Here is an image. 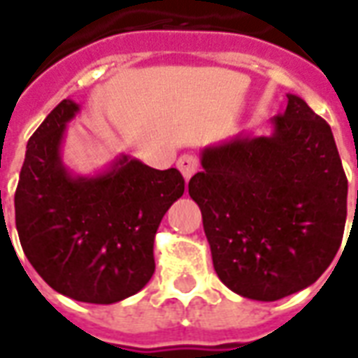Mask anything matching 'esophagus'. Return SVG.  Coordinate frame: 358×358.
Returning a JSON list of instances; mask_svg holds the SVG:
<instances>
[{"mask_svg": "<svg viewBox=\"0 0 358 358\" xmlns=\"http://www.w3.org/2000/svg\"><path fill=\"white\" fill-rule=\"evenodd\" d=\"M176 167H178V171L182 173V176L185 178V182H187V180H189L193 174L197 173L199 159L195 157V155L184 154L178 161H176Z\"/></svg>", "mask_w": 358, "mask_h": 358, "instance_id": "esophagus-1", "label": "esophagus"}]
</instances>
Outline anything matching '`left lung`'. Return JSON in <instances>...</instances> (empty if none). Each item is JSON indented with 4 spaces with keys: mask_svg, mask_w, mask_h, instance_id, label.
Wrapping results in <instances>:
<instances>
[{
    "mask_svg": "<svg viewBox=\"0 0 358 358\" xmlns=\"http://www.w3.org/2000/svg\"><path fill=\"white\" fill-rule=\"evenodd\" d=\"M272 135L234 136L201 154L189 195L215 274L240 296L274 302L329 268L342 244L348 178L331 125L299 95Z\"/></svg>",
    "mask_w": 358,
    "mask_h": 358,
    "instance_id": "left-lung-1",
    "label": "left lung"
}]
</instances>
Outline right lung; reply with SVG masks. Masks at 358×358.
I'll return each mask as SVG.
<instances>
[{"mask_svg":"<svg viewBox=\"0 0 358 358\" xmlns=\"http://www.w3.org/2000/svg\"><path fill=\"white\" fill-rule=\"evenodd\" d=\"M78 110L64 99L27 141L15 193L16 231L27 261L54 291L114 304L150 282L155 233L184 195V178L129 155L94 176L73 174L62 143Z\"/></svg>","mask_w":358,"mask_h":358,"instance_id":"1","label":"right lung"}]
</instances>
